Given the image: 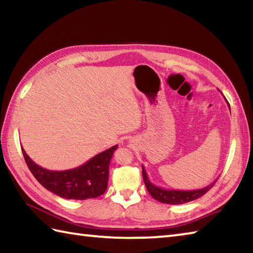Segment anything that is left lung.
<instances>
[{"label": "left lung", "instance_id": "8db88e82", "mask_svg": "<svg viewBox=\"0 0 253 253\" xmlns=\"http://www.w3.org/2000/svg\"><path fill=\"white\" fill-rule=\"evenodd\" d=\"M142 176H143L144 184H146L147 189L150 195L152 196V198H154L155 200L159 202L168 203V204H184V203L196 200V199L202 197L204 193H207L210 189H211L216 181L214 180L212 184H210L209 186L204 188H201V189L175 190V189H165V188H161L153 185L152 182L149 180L146 169H144L143 166H142Z\"/></svg>", "mask_w": 253, "mask_h": 253}]
</instances>
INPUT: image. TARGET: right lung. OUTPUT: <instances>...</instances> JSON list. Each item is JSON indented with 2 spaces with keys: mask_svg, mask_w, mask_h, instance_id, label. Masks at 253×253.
<instances>
[{
  "mask_svg": "<svg viewBox=\"0 0 253 253\" xmlns=\"http://www.w3.org/2000/svg\"><path fill=\"white\" fill-rule=\"evenodd\" d=\"M116 146L94 155L84 164L72 169L50 170L32 161L21 148L27 165L45 189L71 200H87L103 195L109 181V168Z\"/></svg>",
  "mask_w": 253,
  "mask_h": 253,
  "instance_id": "add662e5",
  "label": "right lung"
}]
</instances>
